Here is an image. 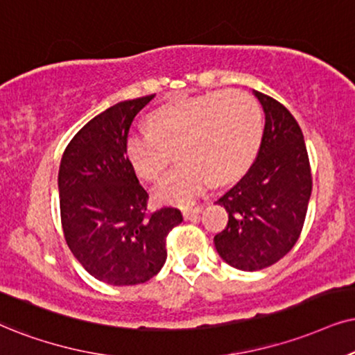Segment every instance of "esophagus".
Masks as SVG:
<instances>
[{
    "instance_id": "34e87169",
    "label": "esophagus",
    "mask_w": 355,
    "mask_h": 355,
    "mask_svg": "<svg viewBox=\"0 0 355 355\" xmlns=\"http://www.w3.org/2000/svg\"><path fill=\"white\" fill-rule=\"evenodd\" d=\"M201 209H203L201 206H195V208H185V209H183V218H185V219L196 218L201 213Z\"/></svg>"
}]
</instances>
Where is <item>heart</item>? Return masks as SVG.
<instances>
[{"instance_id":"b5f03b06","label":"heart","mask_w":355,"mask_h":355,"mask_svg":"<svg viewBox=\"0 0 355 355\" xmlns=\"http://www.w3.org/2000/svg\"><path fill=\"white\" fill-rule=\"evenodd\" d=\"M149 129H134L124 144L125 159L139 177H162L177 147L178 167L154 190L165 205H188L203 191L208 178L230 183L248 170L263 137L259 101L244 92H219L164 105L147 118Z\"/></svg>"}]
</instances>
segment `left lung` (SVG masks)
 Instances as JSON below:
<instances>
[{
	"label": "left lung",
	"mask_w": 355,
	"mask_h": 355,
	"mask_svg": "<svg viewBox=\"0 0 355 355\" xmlns=\"http://www.w3.org/2000/svg\"><path fill=\"white\" fill-rule=\"evenodd\" d=\"M266 113L262 144L248 173L216 203L227 226L214 236L226 263L244 272L270 267L298 241L311 196V168L297 119L273 98L254 92Z\"/></svg>",
	"instance_id": "left-lung-1"
}]
</instances>
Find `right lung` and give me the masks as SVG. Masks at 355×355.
<instances>
[{
  "label": "right lung",
  "mask_w": 355,
  "mask_h": 355,
  "mask_svg": "<svg viewBox=\"0 0 355 355\" xmlns=\"http://www.w3.org/2000/svg\"><path fill=\"white\" fill-rule=\"evenodd\" d=\"M154 96L121 101L88 121L58 170L67 244L89 275L116 286L157 275L167 259L168 232L183 221L177 208L147 213L149 195L125 159L129 128Z\"/></svg>",
  "instance_id": "add662e5"
}]
</instances>
